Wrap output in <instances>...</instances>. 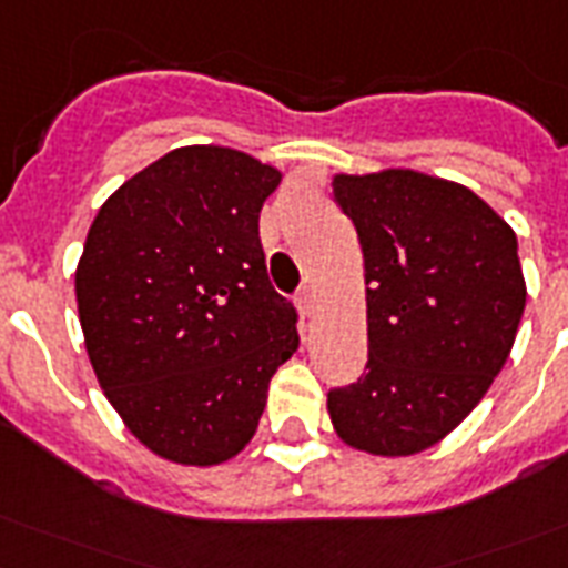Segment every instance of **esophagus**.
I'll return each mask as SVG.
<instances>
[{
	"label": "esophagus",
	"instance_id": "34e87169",
	"mask_svg": "<svg viewBox=\"0 0 568 568\" xmlns=\"http://www.w3.org/2000/svg\"><path fill=\"white\" fill-rule=\"evenodd\" d=\"M297 310L303 312V318H312L315 310H318V297H315V288L312 285H303L297 292Z\"/></svg>",
	"mask_w": 568,
	"mask_h": 568
}]
</instances>
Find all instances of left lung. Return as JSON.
I'll return each mask as SVG.
<instances>
[{"label": "left lung", "instance_id": "left-lung-1", "mask_svg": "<svg viewBox=\"0 0 568 568\" xmlns=\"http://www.w3.org/2000/svg\"><path fill=\"white\" fill-rule=\"evenodd\" d=\"M365 262L368 363L333 388L338 439L409 457L445 439L507 363L525 312L516 232L457 182L418 171L333 176Z\"/></svg>", "mask_w": 568, "mask_h": 568}]
</instances>
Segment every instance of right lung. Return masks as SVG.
Here are the masks:
<instances>
[{
	"mask_svg": "<svg viewBox=\"0 0 568 568\" xmlns=\"http://www.w3.org/2000/svg\"><path fill=\"white\" fill-rule=\"evenodd\" d=\"M283 173L180 146L102 203L75 267L84 347L138 442L180 466L244 450L297 312L267 280L258 212Z\"/></svg>",
	"mask_w": 568,
	"mask_h": 568,
	"instance_id": "obj_1",
	"label": "right lung"
}]
</instances>
